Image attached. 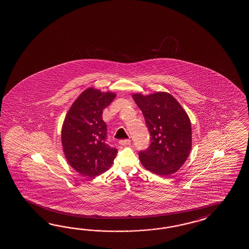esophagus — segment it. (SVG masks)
Returning a JSON list of instances; mask_svg holds the SVG:
<instances>
[{
  "label": "esophagus",
  "instance_id": "obj_1",
  "mask_svg": "<svg viewBox=\"0 0 249 249\" xmlns=\"http://www.w3.org/2000/svg\"><path fill=\"white\" fill-rule=\"evenodd\" d=\"M130 143H131L130 140H121V141H119V144H121L123 146H127Z\"/></svg>",
  "mask_w": 249,
  "mask_h": 249
}]
</instances>
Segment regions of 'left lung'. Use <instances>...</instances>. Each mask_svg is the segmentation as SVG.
I'll return each mask as SVG.
<instances>
[{
	"label": "left lung",
	"mask_w": 249,
	"mask_h": 249,
	"mask_svg": "<svg viewBox=\"0 0 249 249\" xmlns=\"http://www.w3.org/2000/svg\"><path fill=\"white\" fill-rule=\"evenodd\" d=\"M132 97L142 112L151 136L148 149L139 153L141 163L156 175L175 174L191 153L190 117L168 92L158 91L148 95L133 93Z\"/></svg>",
	"instance_id": "8db88e82"
}]
</instances>
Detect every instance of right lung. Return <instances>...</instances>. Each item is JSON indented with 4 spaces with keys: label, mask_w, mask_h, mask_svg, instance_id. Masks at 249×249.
Here are the masks:
<instances>
[{
    "label": "right lung",
    "mask_w": 249,
    "mask_h": 249,
    "mask_svg": "<svg viewBox=\"0 0 249 249\" xmlns=\"http://www.w3.org/2000/svg\"><path fill=\"white\" fill-rule=\"evenodd\" d=\"M117 94L93 87L84 90L70 107L64 119L61 143L69 164L83 176L93 178L109 169L117 149L106 143L104 108Z\"/></svg>",
    "instance_id": "add662e5"
}]
</instances>
